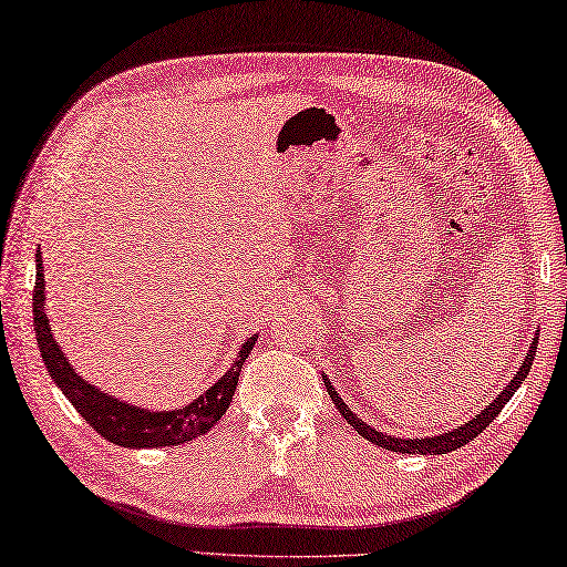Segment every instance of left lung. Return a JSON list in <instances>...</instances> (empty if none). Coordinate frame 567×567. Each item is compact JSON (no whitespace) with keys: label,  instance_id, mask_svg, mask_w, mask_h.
<instances>
[{"label":"left lung","instance_id":"8db88e82","mask_svg":"<svg viewBox=\"0 0 567 567\" xmlns=\"http://www.w3.org/2000/svg\"><path fill=\"white\" fill-rule=\"evenodd\" d=\"M535 349H538V339H533V344L528 349V357L526 362H523V367L518 369L516 374H513V379L508 382V386L501 391V394L491 401V404L481 411V414H476V419H471L468 424H463L454 431H449V434H441V436H431V439H394V436H386L382 434V431L372 429L369 424H364L362 419H359L357 414H352L349 411V406L342 401V396H337V391L332 389V384L327 382L324 379V386L329 391V396H332L334 406L339 409V414H342L349 424H352L357 429L359 436H364L367 441H372V444L382 446V449H389V451H399V454H449V451H456L461 446H466L468 441L476 439L483 429H486L493 419H496L498 411L506 406V401L513 396V391H516L523 382H526V377L530 372L533 367V359H535Z\"/></svg>","mask_w":567,"mask_h":567}]
</instances>
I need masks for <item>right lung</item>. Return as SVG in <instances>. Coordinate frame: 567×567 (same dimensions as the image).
Instances as JSON below:
<instances>
[{"instance_id": "1", "label": "right lung", "mask_w": 567, "mask_h": 567, "mask_svg": "<svg viewBox=\"0 0 567 567\" xmlns=\"http://www.w3.org/2000/svg\"><path fill=\"white\" fill-rule=\"evenodd\" d=\"M34 329L37 342L41 349V359L49 369L54 384L64 391V396L74 404L86 424L104 436L106 441L123 449H156V446H178L185 441L198 439L210 431L228 411L238 377L243 372V362L248 359L257 334L243 344L235 364L225 372L218 382L193 401V404L176 411H146L84 382L74 367L66 362L64 352L51 337V327L44 312V270H41V255L37 252V282H34Z\"/></svg>"}]
</instances>
